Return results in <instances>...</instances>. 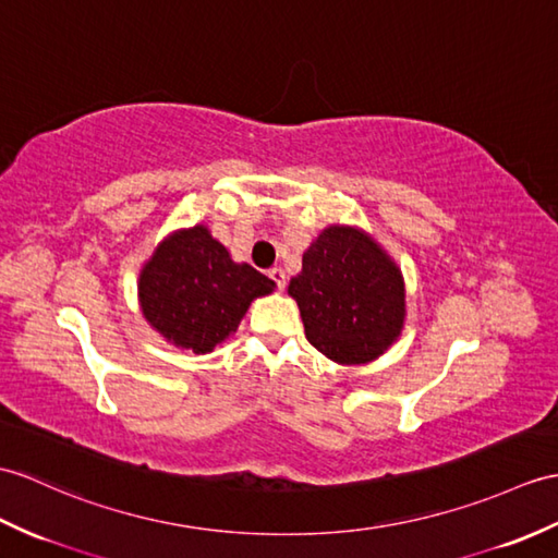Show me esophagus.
<instances>
[{
	"instance_id": "34e87169",
	"label": "esophagus",
	"mask_w": 558,
	"mask_h": 558,
	"mask_svg": "<svg viewBox=\"0 0 558 558\" xmlns=\"http://www.w3.org/2000/svg\"><path fill=\"white\" fill-rule=\"evenodd\" d=\"M268 278L276 282V288H278L280 292L284 290V284H288V278H284V270H282V268H278V266L268 270Z\"/></svg>"
}]
</instances>
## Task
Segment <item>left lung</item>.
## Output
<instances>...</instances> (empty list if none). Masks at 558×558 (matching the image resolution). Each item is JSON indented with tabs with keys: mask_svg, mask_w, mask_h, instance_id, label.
Returning <instances> with one entry per match:
<instances>
[{
	"mask_svg": "<svg viewBox=\"0 0 558 558\" xmlns=\"http://www.w3.org/2000/svg\"><path fill=\"white\" fill-rule=\"evenodd\" d=\"M306 340L342 366L375 361L404 328L407 292L399 266L368 232L328 226L290 280Z\"/></svg>",
	"mask_w": 558,
	"mask_h": 558,
	"instance_id": "8db88e82",
	"label": "left lung"
}]
</instances>
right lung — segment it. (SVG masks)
I'll return each mask as SVG.
<instances>
[{"label":"right lung","instance_id":"obj_1","mask_svg":"<svg viewBox=\"0 0 558 558\" xmlns=\"http://www.w3.org/2000/svg\"><path fill=\"white\" fill-rule=\"evenodd\" d=\"M276 282L250 264H235L206 226L175 230L142 266V316L166 342L209 354L238 330L256 296Z\"/></svg>","mask_w":558,"mask_h":558}]
</instances>
